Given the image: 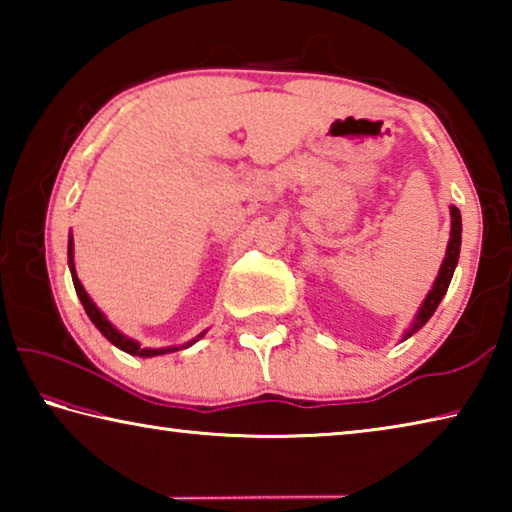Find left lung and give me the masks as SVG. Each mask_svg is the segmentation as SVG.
<instances>
[{"label": "left lung", "mask_w": 512, "mask_h": 512, "mask_svg": "<svg viewBox=\"0 0 512 512\" xmlns=\"http://www.w3.org/2000/svg\"><path fill=\"white\" fill-rule=\"evenodd\" d=\"M449 212H452V232H449V244H447L445 262L440 264V271H438L436 282H433L429 296L424 298L422 307L418 311V316H415V320H413L411 329H406L404 339H409V336H413L433 316V311L438 309L440 300H443V296L447 293L449 282H452L454 268L458 264V255H461V230L463 228H461V212H458V207L452 205V207H449Z\"/></svg>", "instance_id": "8db88e82"}]
</instances>
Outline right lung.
<instances>
[{
  "label": "right lung",
  "instance_id": "obj_1",
  "mask_svg": "<svg viewBox=\"0 0 512 512\" xmlns=\"http://www.w3.org/2000/svg\"><path fill=\"white\" fill-rule=\"evenodd\" d=\"M67 259H69V271H72V282H74V289H76V296L81 298V305H83V309H85V314L90 316V320L94 323V327L99 329V332L106 336V339L115 345V348H119V350H124V352H128V354H133V357H158V354H169V352H178V350H185V348H189V345H194L198 339H201V336L205 334H198L194 341H189V343H185V345H173V348H142L140 343L137 341H133V339H128L126 334H121L119 329L110 323V320L101 314L99 311V307L94 305L92 302V298L88 296V293H85V289H83V284H81V280H79V275H76V268H74V241H72V237H69V246H67Z\"/></svg>",
  "mask_w": 512,
  "mask_h": 512
}]
</instances>
